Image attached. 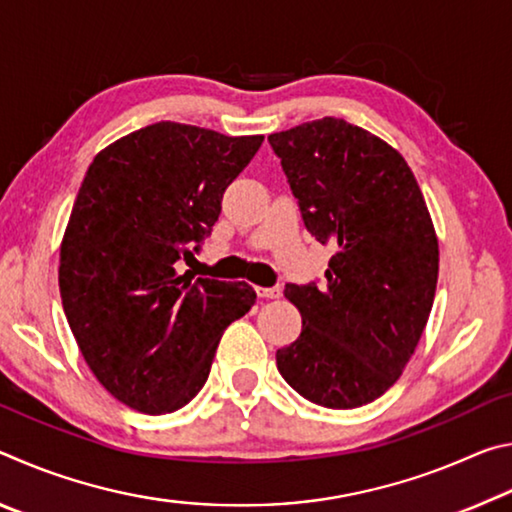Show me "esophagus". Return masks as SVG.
<instances>
[{"instance_id":"1","label":"esophagus","mask_w":512,"mask_h":512,"mask_svg":"<svg viewBox=\"0 0 512 512\" xmlns=\"http://www.w3.org/2000/svg\"><path fill=\"white\" fill-rule=\"evenodd\" d=\"M255 291H257L259 298H268V300L282 296V289L280 287H257Z\"/></svg>"}]
</instances>
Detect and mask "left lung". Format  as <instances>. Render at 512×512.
I'll return each instance as SVG.
<instances>
[{"label":"left lung","mask_w":512,"mask_h":512,"mask_svg":"<svg viewBox=\"0 0 512 512\" xmlns=\"http://www.w3.org/2000/svg\"><path fill=\"white\" fill-rule=\"evenodd\" d=\"M307 230L336 255L327 282L287 284L302 332L277 370L309 402L357 409L409 363L438 284V237L400 151L345 119L268 135Z\"/></svg>","instance_id":"left-lung-1"}]
</instances>
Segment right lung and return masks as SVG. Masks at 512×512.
Instances as JSON below:
<instances>
[{
	"mask_svg": "<svg viewBox=\"0 0 512 512\" xmlns=\"http://www.w3.org/2000/svg\"><path fill=\"white\" fill-rule=\"evenodd\" d=\"M264 135L158 121L92 160L60 244L67 323L121 404L160 415L201 391L223 329L255 305L246 282L180 275ZM198 250V246L194 248Z\"/></svg>",
	"mask_w": 512,
	"mask_h": 512,
	"instance_id": "1",
	"label": "right lung"
}]
</instances>
